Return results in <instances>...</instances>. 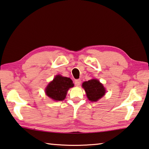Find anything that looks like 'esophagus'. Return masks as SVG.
<instances>
[{"mask_svg":"<svg viewBox=\"0 0 149 149\" xmlns=\"http://www.w3.org/2000/svg\"><path fill=\"white\" fill-rule=\"evenodd\" d=\"M74 83H75V86H79L81 83V81L80 79H76V80H75Z\"/></svg>","mask_w":149,"mask_h":149,"instance_id":"obj_1","label":"esophagus"}]
</instances>
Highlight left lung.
Instances as JSON below:
<instances>
[{"instance_id": "8db88e82", "label": "left lung", "mask_w": 149, "mask_h": 149, "mask_svg": "<svg viewBox=\"0 0 149 149\" xmlns=\"http://www.w3.org/2000/svg\"><path fill=\"white\" fill-rule=\"evenodd\" d=\"M82 86L85 90L87 98L92 102L97 101L106 93V90L103 84L96 79L84 81L82 84Z\"/></svg>"}]
</instances>
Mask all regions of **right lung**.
<instances>
[{
  "label": "right lung",
  "instance_id": "right-lung-1",
  "mask_svg": "<svg viewBox=\"0 0 149 149\" xmlns=\"http://www.w3.org/2000/svg\"><path fill=\"white\" fill-rule=\"evenodd\" d=\"M74 86L71 79L57 75L45 89V93L54 101H63L65 99L70 88Z\"/></svg>",
  "mask_w": 149,
  "mask_h": 149
}]
</instances>
